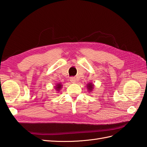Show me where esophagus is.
Wrapping results in <instances>:
<instances>
[{"mask_svg": "<svg viewBox=\"0 0 147 147\" xmlns=\"http://www.w3.org/2000/svg\"><path fill=\"white\" fill-rule=\"evenodd\" d=\"M70 81L72 82V83H75V82H76V78H75V77H70Z\"/></svg>", "mask_w": 147, "mask_h": 147, "instance_id": "1", "label": "esophagus"}]
</instances>
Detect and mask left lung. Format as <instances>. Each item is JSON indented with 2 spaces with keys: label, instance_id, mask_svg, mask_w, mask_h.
<instances>
[{
  "label": "left lung",
  "instance_id": "1",
  "mask_svg": "<svg viewBox=\"0 0 147 147\" xmlns=\"http://www.w3.org/2000/svg\"><path fill=\"white\" fill-rule=\"evenodd\" d=\"M92 84H88V88L89 89V90H91L92 89Z\"/></svg>",
  "mask_w": 147,
  "mask_h": 147
}]
</instances>
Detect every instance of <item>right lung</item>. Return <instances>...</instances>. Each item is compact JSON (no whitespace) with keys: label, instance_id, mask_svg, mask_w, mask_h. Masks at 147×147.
I'll return each mask as SVG.
<instances>
[{"label":"right lung","instance_id":"1","mask_svg":"<svg viewBox=\"0 0 147 147\" xmlns=\"http://www.w3.org/2000/svg\"><path fill=\"white\" fill-rule=\"evenodd\" d=\"M61 88V84H57V87H56V90H59V89H60Z\"/></svg>","mask_w":147,"mask_h":147}]
</instances>
